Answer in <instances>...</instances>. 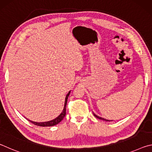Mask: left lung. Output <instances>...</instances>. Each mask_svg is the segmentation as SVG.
Returning <instances> with one entry per match:
<instances>
[{
    "label": "left lung",
    "instance_id": "1",
    "mask_svg": "<svg viewBox=\"0 0 152 152\" xmlns=\"http://www.w3.org/2000/svg\"><path fill=\"white\" fill-rule=\"evenodd\" d=\"M93 115H94V117H96V118H97V119H99L103 120V121H109V120L105 119H104V118H102V117H99V116H98V115H95L94 113H93Z\"/></svg>",
    "mask_w": 152,
    "mask_h": 152
}]
</instances>
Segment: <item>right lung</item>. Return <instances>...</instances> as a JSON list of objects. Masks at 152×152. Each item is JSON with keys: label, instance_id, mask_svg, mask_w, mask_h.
<instances>
[{"label": "right lung", "instance_id": "right-lung-1", "mask_svg": "<svg viewBox=\"0 0 152 152\" xmlns=\"http://www.w3.org/2000/svg\"><path fill=\"white\" fill-rule=\"evenodd\" d=\"M70 93V91L68 92V94H67L66 96V99H65V103H64V109L62 110V112H61V114L59 115L58 117H56V119L50 121H46V122H40V123H37V122H35V121H30L29 119H27L29 121H30L31 123H32L33 124H34L35 125H37V126H41V127H51V126H53V125H56L58 124L59 123L60 121H61V120H62L64 117L66 116V104H67V101H68V98L69 96V94Z\"/></svg>", "mask_w": 152, "mask_h": 152}]
</instances>
